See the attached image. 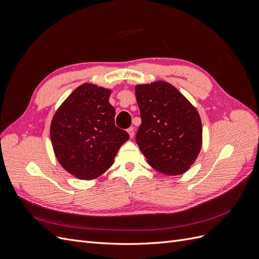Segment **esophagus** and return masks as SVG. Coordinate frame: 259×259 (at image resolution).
I'll return each mask as SVG.
<instances>
[{
    "label": "esophagus",
    "mask_w": 259,
    "mask_h": 259,
    "mask_svg": "<svg viewBox=\"0 0 259 259\" xmlns=\"http://www.w3.org/2000/svg\"><path fill=\"white\" fill-rule=\"evenodd\" d=\"M127 133H128V135H130V137H131V138L134 137V134H135V131H134V128H133V127H130V128L127 130Z\"/></svg>",
    "instance_id": "34e87169"
}]
</instances>
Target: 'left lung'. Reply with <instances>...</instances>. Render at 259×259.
Masks as SVG:
<instances>
[{"instance_id":"obj_1","label":"left lung","mask_w":259,"mask_h":259,"mask_svg":"<svg viewBox=\"0 0 259 259\" xmlns=\"http://www.w3.org/2000/svg\"><path fill=\"white\" fill-rule=\"evenodd\" d=\"M142 115L136 142L149 165L166 176L190 168L202 148V122L195 107L165 81L135 86Z\"/></svg>"}]
</instances>
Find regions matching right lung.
Here are the masks:
<instances>
[{
	"label": "right lung",
	"mask_w": 259,
	"mask_h": 259,
	"mask_svg": "<svg viewBox=\"0 0 259 259\" xmlns=\"http://www.w3.org/2000/svg\"><path fill=\"white\" fill-rule=\"evenodd\" d=\"M111 90L84 83L55 112L51 123L54 153L68 173L82 180L103 175L130 136L114 124Z\"/></svg>",
	"instance_id": "1"
}]
</instances>
